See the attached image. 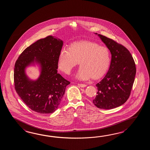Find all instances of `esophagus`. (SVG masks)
Segmentation results:
<instances>
[{
	"label": "esophagus",
	"instance_id": "1",
	"mask_svg": "<svg viewBox=\"0 0 150 150\" xmlns=\"http://www.w3.org/2000/svg\"><path fill=\"white\" fill-rule=\"evenodd\" d=\"M78 85L81 87H85L86 86V85L83 84V83H78Z\"/></svg>",
	"mask_w": 150,
	"mask_h": 150
}]
</instances>
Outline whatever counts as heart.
I'll return each instance as SVG.
<instances>
[{
	"instance_id": "b5f03b06",
	"label": "heart",
	"mask_w": 150,
	"mask_h": 150,
	"mask_svg": "<svg viewBox=\"0 0 150 150\" xmlns=\"http://www.w3.org/2000/svg\"><path fill=\"white\" fill-rule=\"evenodd\" d=\"M79 62L76 76L81 80L98 79L108 69L110 55L108 49L96 42L80 41L71 44L68 49H62L58 57V67L65 74L71 73Z\"/></svg>"
}]
</instances>
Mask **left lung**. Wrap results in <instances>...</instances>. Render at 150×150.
<instances>
[{
	"instance_id": "left-lung-1",
	"label": "left lung",
	"mask_w": 150,
	"mask_h": 150,
	"mask_svg": "<svg viewBox=\"0 0 150 150\" xmlns=\"http://www.w3.org/2000/svg\"><path fill=\"white\" fill-rule=\"evenodd\" d=\"M98 35L110 51L112 60L108 72L96 85L97 96L93 102L99 108L110 109L123 105L129 98L136 67L130 51L125 46L105 36Z\"/></svg>"
}]
</instances>
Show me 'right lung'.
I'll return each mask as SVG.
<instances>
[{
  "label": "right lung",
  "mask_w": 150,
  "mask_h": 150,
  "mask_svg": "<svg viewBox=\"0 0 150 150\" xmlns=\"http://www.w3.org/2000/svg\"><path fill=\"white\" fill-rule=\"evenodd\" d=\"M63 44L62 40L49 35L25 49L16 62L14 88L25 105L34 112L40 114L54 112L63 97L66 87L70 83L57 73L58 61ZM34 60L41 64L42 74L37 81H31L26 76L24 69Z\"/></svg>",
  "instance_id": "right-lung-1"
}]
</instances>
